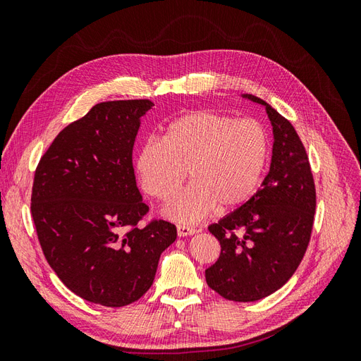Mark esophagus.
Returning a JSON list of instances; mask_svg holds the SVG:
<instances>
[{"label": "esophagus", "instance_id": "esophagus-1", "mask_svg": "<svg viewBox=\"0 0 361 361\" xmlns=\"http://www.w3.org/2000/svg\"><path fill=\"white\" fill-rule=\"evenodd\" d=\"M197 233V231H195L194 227H190V226H178V235L179 236H190V235H194Z\"/></svg>", "mask_w": 361, "mask_h": 361}]
</instances>
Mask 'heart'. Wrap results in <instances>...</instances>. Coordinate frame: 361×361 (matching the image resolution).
<instances>
[{
	"label": "heart",
	"mask_w": 361,
	"mask_h": 361,
	"mask_svg": "<svg viewBox=\"0 0 361 361\" xmlns=\"http://www.w3.org/2000/svg\"><path fill=\"white\" fill-rule=\"evenodd\" d=\"M269 150L268 129L260 120L202 110L173 120L162 140H147L137 154L135 170L150 197L169 202L188 169L193 183L172 198L166 215L195 223L216 206L235 209L253 197Z\"/></svg>",
	"instance_id": "heart-1"
}]
</instances>
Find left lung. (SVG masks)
<instances>
[{
  "label": "left lung",
  "mask_w": 361,
  "mask_h": 361,
  "mask_svg": "<svg viewBox=\"0 0 361 361\" xmlns=\"http://www.w3.org/2000/svg\"><path fill=\"white\" fill-rule=\"evenodd\" d=\"M265 105L274 133L272 159L262 188L241 207L211 224L221 253L204 271L206 283L223 298H265L293 276L309 247L316 188L309 157L288 118Z\"/></svg>",
  "instance_id": "obj_1"
}]
</instances>
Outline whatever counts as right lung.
Instances as JSON below:
<instances>
[{"instance_id": "1", "label": "right lung", "mask_w": 361, "mask_h": 361, "mask_svg": "<svg viewBox=\"0 0 361 361\" xmlns=\"http://www.w3.org/2000/svg\"><path fill=\"white\" fill-rule=\"evenodd\" d=\"M147 99L96 104L64 128L40 158L31 216L43 255L82 300L123 307L149 290L176 226L150 220L133 167Z\"/></svg>"}]
</instances>
